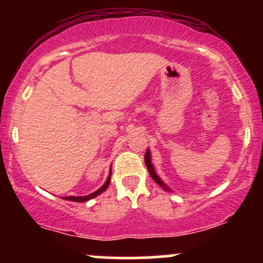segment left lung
<instances>
[{"instance_id":"8db88e82","label":"left lung","mask_w":263,"mask_h":263,"mask_svg":"<svg viewBox=\"0 0 263 263\" xmlns=\"http://www.w3.org/2000/svg\"><path fill=\"white\" fill-rule=\"evenodd\" d=\"M144 162H146V165H147V168H148V172H149L151 177L153 178V180H155L156 183H158L159 185H161V186H163V188H164L165 190H170V189L167 188V186L164 185V183L162 182V180H161V178H159L158 176H157V174H156V172H155V170H153L152 164H151V157H149V151H148V149H147L146 155H144Z\"/></svg>"}]
</instances>
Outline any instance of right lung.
<instances>
[{
	"label": "right lung",
	"mask_w": 263,
	"mask_h": 263,
	"mask_svg": "<svg viewBox=\"0 0 263 263\" xmlns=\"http://www.w3.org/2000/svg\"><path fill=\"white\" fill-rule=\"evenodd\" d=\"M110 180H111V173H110V176H108V178H107L106 183H105L104 185H102L100 189L96 190V192H93V193H91V194H89V195H85V197H65V200L78 201V203H83V201H87V200H90V199H92V198L98 197L99 194H101L102 192H105V190L107 189L108 184H110Z\"/></svg>",
	"instance_id": "add662e5"
}]
</instances>
